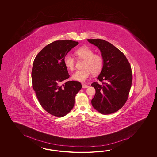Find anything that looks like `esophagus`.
<instances>
[{"mask_svg": "<svg viewBox=\"0 0 157 157\" xmlns=\"http://www.w3.org/2000/svg\"><path fill=\"white\" fill-rule=\"evenodd\" d=\"M82 88H83V89H86V88H88L89 87V86L86 85V84H85V83H82Z\"/></svg>", "mask_w": 157, "mask_h": 157, "instance_id": "1", "label": "esophagus"}]
</instances>
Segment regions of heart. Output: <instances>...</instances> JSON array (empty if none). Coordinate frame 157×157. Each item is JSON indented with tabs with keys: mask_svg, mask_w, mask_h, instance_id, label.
Listing matches in <instances>:
<instances>
[{
	"mask_svg": "<svg viewBox=\"0 0 157 157\" xmlns=\"http://www.w3.org/2000/svg\"><path fill=\"white\" fill-rule=\"evenodd\" d=\"M75 54L79 59H84L82 70H78L72 75V78L75 81L84 82L90 77L91 74L97 75L103 69L104 60L99 54H95L93 50L87 46H82L75 51ZM65 67L68 70L73 71L75 68V60L70 54L63 59Z\"/></svg>",
	"mask_w": 157,
	"mask_h": 157,
	"instance_id": "obj_1",
	"label": "heart"
}]
</instances>
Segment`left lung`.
<instances>
[{
  "label": "left lung",
  "instance_id": "left-lung-1",
  "mask_svg": "<svg viewBox=\"0 0 157 157\" xmlns=\"http://www.w3.org/2000/svg\"><path fill=\"white\" fill-rule=\"evenodd\" d=\"M87 41L100 49L104 60L103 69L97 78L102 83L91 84L96 91L92 105L100 113H113L124 106L128 98L132 81L130 64L121 50L107 41Z\"/></svg>",
  "mask_w": 157,
  "mask_h": 157
}]
</instances>
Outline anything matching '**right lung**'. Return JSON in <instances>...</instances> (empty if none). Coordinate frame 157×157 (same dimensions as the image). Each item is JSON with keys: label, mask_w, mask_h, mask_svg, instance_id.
<instances>
[{"label": "right lung", "mask_w": 157, "mask_h": 157, "mask_svg": "<svg viewBox=\"0 0 157 157\" xmlns=\"http://www.w3.org/2000/svg\"><path fill=\"white\" fill-rule=\"evenodd\" d=\"M78 44L72 40H58L48 44L37 54L31 72L32 86L44 109L56 117H63L72 109L75 99L82 88L70 77L63 59Z\"/></svg>", "instance_id": "right-lung-1"}]
</instances>
